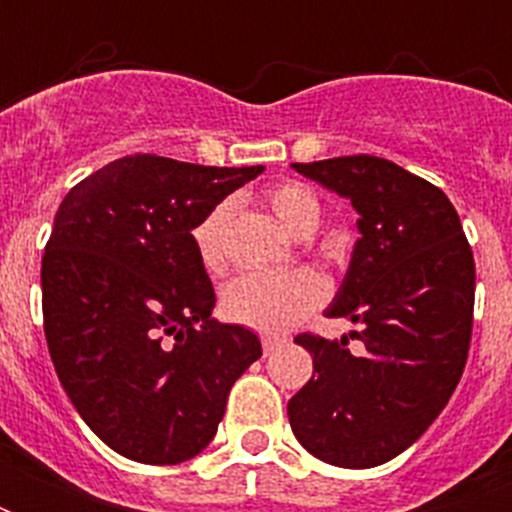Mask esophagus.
I'll list each match as a JSON object with an SVG mask.
<instances>
[{"instance_id": "esophagus-1", "label": "esophagus", "mask_w": 512, "mask_h": 512, "mask_svg": "<svg viewBox=\"0 0 512 512\" xmlns=\"http://www.w3.org/2000/svg\"><path fill=\"white\" fill-rule=\"evenodd\" d=\"M281 345H284V340H281V337H263V353L265 356H271L273 350H279Z\"/></svg>"}]
</instances>
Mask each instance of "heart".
Here are the masks:
<instances>
[{"mask_svg": "<svg viewBox=\"0 0 512 512\" xmlns=\"http://www.w3.org/2000/svg\"><path fill=\"white\" fill-rule=\"evenodd\" d=\"M265 207L271 209L289 233L308 236L319 225L321 207L316 193L303 183L271 185L263 193ZM233 204L217 201L191 228V241L201 265L209 273L225 268V228L231 223ZM324 300V281L311 271L289 273H249L233 279L223 289V313L239 327L255 329L263 335H281L297 327L308 313Z\"/></svg>", "mask_w": 512, "mask_h": 512, "instance_id": "obj_1", "label": "heart"}]
</instances>
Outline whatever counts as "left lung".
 I'll return each mask as SVG.
<instances>
[{
  "label": "left lung",
  "mask_w": 512,
  "mask_h": 512,
  "mask_svg": "<svg viewBox=\"0 0 512 512\" xmlns=\"http://www.w3.org/2000/svg\"><path fill=\"white\" fill-rule=\"evenodd\" d=\"M292 167L358 212L361 239L327 316L353 321L361 345L295 337L313 377L289 398V425L313 457L374 468L409 449L460 382L476 263L452 201L404 167L369 154Z\"/></svg>",
  "instance_id": "1"
}]
</instances>
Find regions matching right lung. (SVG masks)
Listing matches in <instances>:
<instances>
[{"label":"right lung","instance_id":"obj_1","mask_svg":"<svg viewBox=\"0 0 512 512\" xmlns=\"http://www.w3.org/2000/svg\"><path fill=\"white\" fill-rule=\"evenodd\" d=\"M265 167L154 154L106 164L66 193L42 257L44 337L92 433L127 460L177 465L215 438L255 332L212 319L191 241L209 207Z\"/></svg>","mask_w":512,"mask_h":512}]
</instances>
